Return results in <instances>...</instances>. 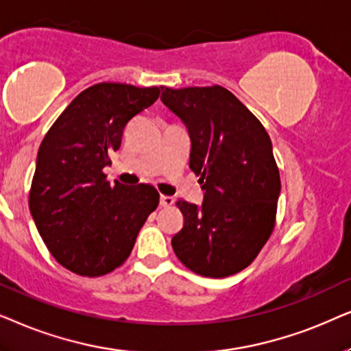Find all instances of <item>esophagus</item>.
<instances>
[{
	"label": "esophagus",
	"mask_w": 351,
	"mask_h": 351,
	"mask_svg": "<svg viewBox=\"0 0 351 351\" xmlns=\"http://www.w3.org/2000/svg\"><path fill=\"white\" fill-rule=\"evenodd\" d=\"M173 202H175V199L171 197V195H160V205L162 207H170V205H173Z\"/></svg>",
	"instance_id": "esophagus-1"
}]
</instances>
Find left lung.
<instances>
[{
  "instance_id": "8db88e82",
  "label": "left lung",
  "mask_w": 351,
  "mask_h": 351,
  "mask_svg": "<svg viewBox=\"0 0 351 351\" xmlns=\"http://www.w3.org/2000/svg\"><path fill=\"white\" fill-rule=\"evenodd\" d=\"M160 99L191 138L189 168L202 205L180 199L184 224L171 239L181 263L205 278L247 268L276 223L281 178L260 120L223 86H162Z\"/></svg>"
}]
</instances>
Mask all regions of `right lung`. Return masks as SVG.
<instances>
[{"label":"right lung","mask_w":351,"mask_h":351,"mask_svg":"<svg viewBox=\"0 0 351 351\" xmlns=\"http://www.w3.org/2000/svg\"><path fill=\"white\" fill-rule=\"evenodd\" d=\"M162 86L97 83L70 102L46 133L29 194L30 213L51 255L75 274L97 278L125 263L157 208L151 184L110 186L102 168L127 123Z\"/></svg>","instance_id":"obj_1"}]
</instances>
